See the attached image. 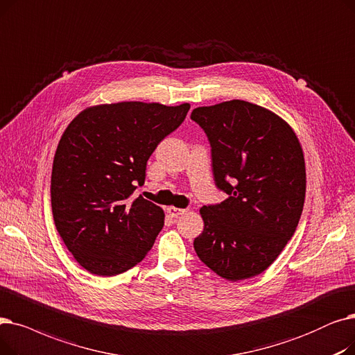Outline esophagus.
<instances>
[{
    "instance_id": "esophagus-1",
    "label": "esophagus",
    "mask_w": 355,
    "mask_h": 355,
    "mask_svg": "<svg viewBox=\"0 0 355 355\" xmlns=\"http://www.w3.org/2000/svg\"><path fill=\"white\" fill-rule=\"evenodd\" d=\"M167 212H168V215H171L172 218H178V216H180L182 214L187 212V209L176 208V207H168V208H167Z\"/></svg>"
}]
</instances>
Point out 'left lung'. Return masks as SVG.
<instances>
[{
  "mask_svg": "<svg viewBox=\"0 0 355 355\" xmlns=\"http://www.w3.org/2000/svg\"><path fill=\"white\" fill-rule=\"evenodd\" d=\"M211 144L216 188L228 195L200 208V261L230 282L263 273L293 237L306 192L305 159L292 127L241 99L195 108Z\"/></svg>",
  "mask_w": 355,
  "mask_h": 355,
  "instance_id": "left-lung-1",
  "label": "left lung"
}]
</instances>
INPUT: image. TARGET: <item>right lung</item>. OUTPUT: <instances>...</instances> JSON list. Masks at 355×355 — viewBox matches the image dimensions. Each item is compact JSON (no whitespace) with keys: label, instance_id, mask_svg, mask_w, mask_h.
Masks as SVG:
<instances>
[{"label":"right lung","instance_id":"add662e5","mask_svg":"<svg viewBox=\"0 0 355 355\" xmlns=\"http://www.w3.org/2000/svg\"><path fill=\"white\" fill-rule=\"evenodd\" d=\"M189 104L116 103L83 110L67 125L52 168L55 225L75 260L96 276L140 263L164 225V212L141 195L146 166Z\"/></svg>","mask_w":355,"mask_h":355}]
</instances>
